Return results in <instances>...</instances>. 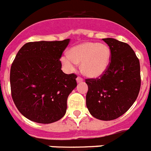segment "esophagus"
<instances>
[{
    "instance_id": "1",
    "label": "esophagus",
    "mask_w": 151,
    "mask_h": 151,
    "mask_svg": "<svg viewBox=\"0 0 151 151\" xmlns=\"http://www.w3.org/2000/svg\"><path fill=\"white\" fill-rule=\"evenodd\" d=\"M82 81H83V79L81 78V77H78V78H77V82H78V83H81V82H82Z\"/></svg>"
}]
</instances>
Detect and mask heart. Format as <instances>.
<instances>
[{
  "label": "heart",
  "mask_w": 151,
  "mask_h": 151,
  "mask_svg": "<svg viewBox=\"0 0 151 151\" xmlns=\"http://www.w3.org/2000/svg\"><path fill=\"white\" fill-rule=\"evenodd\" d=\"M63 66L68 71L74 70L81 63V70L84 75L96 78L106 72L111 62V50L108 45L93 42H86L73 47L69 55L61 58Z\"/></svg>",
  "instance_id": "b5f03b06"
}]
</instances>
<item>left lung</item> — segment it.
Here are the masks:
<instances>
[{
	"mask_svg": "<svg viewBox=\"0 0 151 151\" xmlns=\"http://www.w3.org/2000/svg\"><path fill=\"white\" fill-rule=\"evenodd\" d=\"M111 50V63L100 78L86 79V106L96 119L112 120L134 104L141 86L139 58L129 45L112 38L103 39Z\"/></svg>",
	"mask_w": 151,
	"mask_h": 151,
	"instance_id": "1",
	"label": "left lung"
}]
</instances>
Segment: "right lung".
Listing matches in <instances>:
<instances>
[{"instance_id":"add662e5","label":"right lung","mask_w":151,"mask_h":151,"mask_svg":"<svg viewBox=\"0 0 151 151\" xmlns=\"http://www.w3.org/2000/svg\"><path fill=\"white\" fill-rule=\"evenodd\" d=\"M70 41L27 42L17 53L10 70L12 97L27 119L51 124L65 116L68 96L77 86V76L61 70Z\"/></svg>"}]
</instances>
